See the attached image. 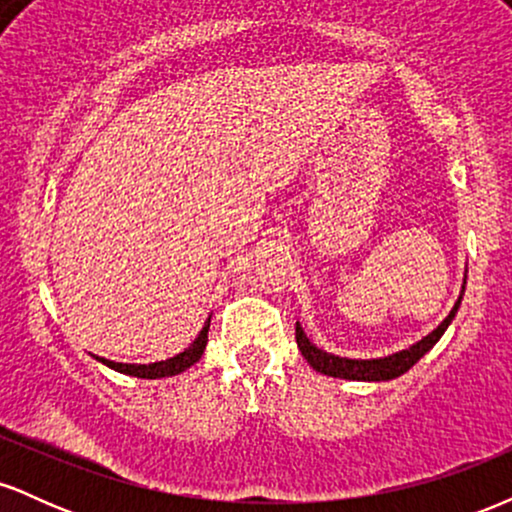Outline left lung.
<instances>
[{
  "mask_svg": "<svg viewBox=\"0 0 512 512\" xmlns=\"http://www.w3.org/2000/svg\"><path fill=\"white\" fill-rule=\"evenodd\" d=\"M464 284H467V279H464ZM460 303H462V293L460 298H457V303L452 305L450 315L440 322L436 330L426 334L421 342L409 346V349L397 351V354L385 356V358H368V361H361V358H342V356L327 354V351L317 349V346L305 337L303 327L298 325V322H296V342H298V349H301V354L305 356V361H308L317 373H325V375H332V378H344V380L380 383V380H392V378H399V375H404L421 356L428 354V351L436 346L438 339L443 337V332L448 330V325L452 322V317H455L457 308H460Z\"/></svg>",
  "mask_w": 512,
  "mask_h": 512,
  "instance_id": "1",
  "label": "left lung"
}]
</instances>
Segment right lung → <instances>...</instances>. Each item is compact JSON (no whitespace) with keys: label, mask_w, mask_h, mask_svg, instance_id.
<instances>
[{"label":"right lung","mask_w":512,"mask_h":512,"mask_svg":"<svg viewBox=\"0 0 512 512\" xmlns=\"http://www.w3.org/2000/svg\"><path fill=\"white\" fill-rule=\"evenodd\" d=\"M209 322H204L202 332H199V337L187 346L185 351L173 358H166V361H156V363H115V361H108V358H101L96 356V361L105 363L108 368L117 370V373H125V375H134V378H146V380H156V378H168V375H178L182 370H187L190 366H195V363L202 358L204 349H207V342H209Z\"/></svg>","instance_id":"right-lung-1"}]
</instances>
